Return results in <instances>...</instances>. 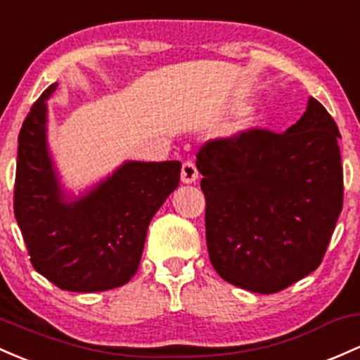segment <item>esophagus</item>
I'll return each instance as SVG.
<instances>
[{
    "label": "esophagus",
    "instance_id": "esophagus-1",
    "mask_svg": "<svg viewBox=\"0 0 360 360\" xmlns=\"http://www.w3.org/2000/svg\"><path fill=\"white\" fill-rule=\"evenodd\" d=\"M198 179V169H196L195 162L193 160H186L183 164V169H181V181L183 183H195Z\"/></svg>",
    "mask_w": 360,
    "mask_h": 360
}]
</instances>
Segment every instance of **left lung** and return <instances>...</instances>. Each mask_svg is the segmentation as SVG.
Listing matches in <instances>:
<instances>
[{
	"label": "left lung",
	"instance_id": "left-lung-1",
	"mask_svg": "<svg viewBox=\"0 0 360 360\" xmlns=\"http://www.w3.org/2000/svg\"><path fill=\"white\" fill-rule=\"evenodd\" d=\"M338 138L311 97L285 133L248 128L203 143L207 248L225 282L275 294L321 264L343 207Z\"/></svg>",
	"mask_w": 360,
	"mask_h": 360
}]
</instances>
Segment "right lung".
<instances>
[{
  "mask_svg": "<svg viewBox=\"0 0 360 360\" xmlns=\"http://www.w3.org/2000/svg\"><path fill=\"white\" fill-rule=\"evenodd\" d=\"M34 102L20 128L13 212L30 263L63 290L102 292L136 274L147 229L177 188L181 162H126L77 203L61 201L46 148V98Z\"/></svg>",
  "mask_w": 360,
  "mask_h": 360,
  "instance_id": "1",
  "label": "right lung"
}]
</instances>
